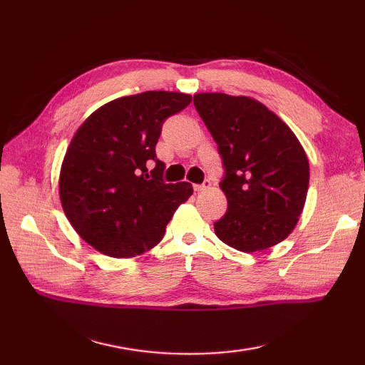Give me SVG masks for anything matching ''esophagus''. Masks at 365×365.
<instances>
[{"instance_id": "1", "label": "esophagus", "mask_w": 365, "mask_h": 365, "mask_svg": "<svg viewBox=\"0 0 365 365\" xmlns=\"http://www.w3.org/2000/svg\"><path fill=\"white\" fill-rule=\"evenodd\" d=\"M212 187V182H210V178H205V180L200 183V185H195V191H204V190H207V188H210Z\"/></svg>"}]
</instances>
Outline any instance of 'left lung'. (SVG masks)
I'll list each match as a JSON object with an SVG mask.
<instances>
[{
    "instance_id": "obj_1",
    "label": "left lung",
    "mask_w": 365,
    "mask_h": 365,
    "mask_svg": "<svg viewBox=\"0 0 365 365\" xmlns=\"http://www.w3.org/2000/svg\"><path fill=\"white\" fill-rule=\"evenodd\" d=\"M195 106L222 160L227 212L215 234L242 252L281 243L294 229L309 187V161L297 136L250 97L196 94Z\"/></svg>"
}]
</instances>
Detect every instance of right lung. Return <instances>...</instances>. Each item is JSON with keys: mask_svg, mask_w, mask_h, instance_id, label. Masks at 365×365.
Listing matches in <instances>:
<instances>
[{"mask_svg": "<svg viewBox=\"0 0 365 365\" xmlns=\"http://www.w3.org/2000/svg\"><path fill=\"white\" fill-rule=\"evenodd\" d=\"M191 103L180 92L147 91L91 114L76 131L61 168L59 196L67 220L92 247L135 257L165 235L191 183H166L157 158L163 123ZM150 160L155 168L148 173Z\"/></svg>", "mask_w": 365, "mask_h": 365, "instance_id": "obj_1", "label": "right lung"}]
</instances>
